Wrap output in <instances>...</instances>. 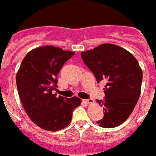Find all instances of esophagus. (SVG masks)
I'll use <instances>...</instances> for the list:
<instances>
[{
    "mask_svg": "<svg viewBox=\"0 0 156 156\" xmlns=\"http://www.w3.org/2000/svg\"><path fill=\"white\" fill-rule=\"evenodd\" d=\"M85 102L86 103V104H93V102H94V101H93V99L90 98V99H87V100H85Z\"/></svg>",
    "mask_w": 156,
    "mask_h": 156,
    "instance_id": "1",
    "label": "esophagus"
}]
</instances>
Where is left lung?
I'll list each match as a JSON object with an SVG mask.
<instances>
[{"mask_svg":"<svg viewBox=\"0 0 156 156\" xmlns=\"http://www.w3.org/2000/svg\"><path fill=\"white\" fill-rule=\"evenodd\" d=\"M81 56L97 82H107L104 101L97 100L104 111V118L97 124L104 128L121 125L140 97L143 73L137 60L125 48L113 44H101L82 52Z\"/></svg>","mask_w":156,"mask_h":156,"instance_id":"obj_1","label":"left lung"}]
</instances>
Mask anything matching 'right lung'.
<instances>
[{
	"label": "right lung",
	"instance_id": "right-lung-1",
	"mask_svg": "<svg viewBox=\"0 0 156 156\" xmlns=\"http://www.w3.org/2000/svg\"><path fill=\"white\" fill-rule=\"evenodd\" d=\"M74 55L52 45L36 48L26 55L16 74L22 104L32 122L43 129L58 131L67 127L74 109L81 104L77 97L65 98L52 93L59 70Z\"/></svg>",
	"mask_w": 156,
	"mask_h": 156
}]
</instances>
